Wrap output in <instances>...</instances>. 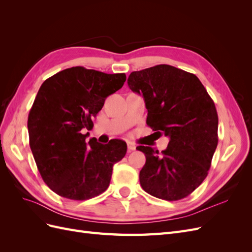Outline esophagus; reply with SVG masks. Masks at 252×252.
Wrapping results in <instances>:
<instances>
[{
    "label": "esophagus",
    "instance_id": "obj_1",
    "mask_svg": "<svg viewBox=\"0 0 252 252\" xmlns=\"http://www.w3.org/2000/svg\"><path fill=\"white\" fill-rule=\"evenodd\" d=\"M127 147H128V151H129V152H131V151L135 150V145H134L133 143L129 142V143L127 144Z\"/></svg>",
    "mask_w": 252,
    "mask_h": 252
}]
</instances>
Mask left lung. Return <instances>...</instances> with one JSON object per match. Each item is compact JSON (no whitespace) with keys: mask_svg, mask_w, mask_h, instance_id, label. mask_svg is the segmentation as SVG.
<instances>
[{"mask_svg":"<svg viewBox=\"0 0 252 252\" xmlns=\"http://www.w3.org/2000/svg\"><path fill=\"white\" fill-rule=\"evenodd\" d=\"M127 83L144 97L147 125L169 138L161 155L151 147H136L146 157L141 186L158 199H184L207 177L218 146L215 103L196 75L170 65L133 71Z\"/></svg>","mask_w":252,"mask_h":252,"instance_id":"obj_1","label":"left lung"}]
</instances>
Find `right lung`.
Here are the masks:
<instances>
[{"mask_svg":"<svg viewBox=\"0 0 252 252\" xmlns=\"http://www.w3.org/2000/svg\"><path fill=\"white\" fill-rule=\"evenodd\" d=\"M125 73H104L77 66L52 75L40 87L28 116L29 145L46 185L66 199L83 201L108 188L112 167L126 155L122 140L86 142L83 129L106 97L122 88Z\"/></svg>","mask_w":252,"mask_h":252,"instance_id":"1","label":"right lung"}]
</instances>
